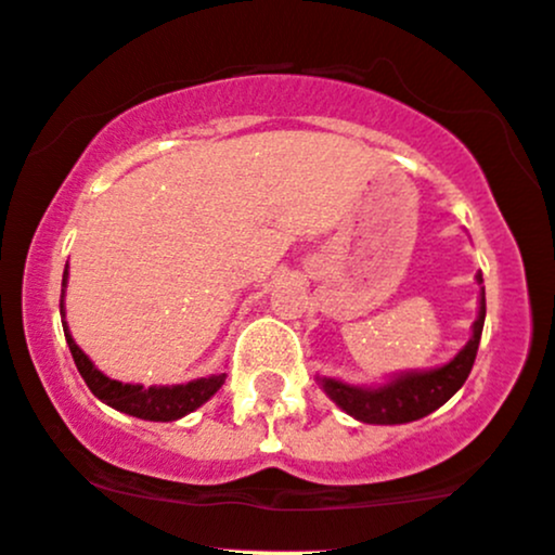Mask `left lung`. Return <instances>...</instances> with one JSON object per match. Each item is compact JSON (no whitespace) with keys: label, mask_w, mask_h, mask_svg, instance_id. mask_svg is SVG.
I'll use <instances>...</instances> for the list:
<instances>
[{"label":"left lung","mask_w":555,"mask_h":555,"mask_svg":"<svg viewBox=\"0 0 555 555\" xmlns=\"http://www.w3.org/2000/svg\"><path fill=\"white\" fill-rule=\"evenodd\" d=\"M478 284H483V276H475ZM486 319V289L480 287L478 300V319L473 322V335L467 344L462 346L453 360L440 367H429V371H402L395 373L386 384L378 386H354L338 382L330 376H317L322 384L324 395L354 416L362 424H408L416 418L429 416L438 411L443 402H449L462 384L467 382L469 371H473L475 354H478L480 333H483Z\"/></svg>","instance_id":"1"}]
</instances>
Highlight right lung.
I'll use <instances>...</instances> for the list:
<instances>
[{"instance_id":"obj_1","label":"right lung","mask_w":555,"mask_h":555,"mask_svg":"<svg viewBox=\"0 0 555 555\" xmlns=\"http://www.w3.org/2000/svg\"><path fill=\"white\" fill-rule=\"evenodd\" d=\"M66 282H69V268H64V282H61V324H64L66 344H69L72 360H75L77 371L86 378L88 389L106 402L115 411L128 413V416L144 418V422H177V418L188 416L195 408H201L204 402H209L217 395L222 384H225V373H217V376L195 378L188 384H171V386H142V384H122L115 378L104 376L91 360H88L86 351L75 344L69 327H66V311H64V293Z\"/></svg>"}]
</instances>
